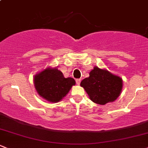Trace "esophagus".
<instances>
[{
  "label": "esophagus",
  "instance_id": "1",
  "mask_svg": "<svg viewBox=\"0 0 148 148\" xmlns=\"http://www.w3.org/2000/svg\"><path fill=\"white\" fill-rule=\"evenodd\" d=\"M80 79H77V80H76V84H77V85H79L80 84Z\"/></svg>",
  "mask_w": 148,
  "mask_h": 148
}]
</instances>
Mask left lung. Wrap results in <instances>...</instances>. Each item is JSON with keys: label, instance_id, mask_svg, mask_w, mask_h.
<instances>
[{"label": "left lung", "instance_id": "obj_1", "mask_svg": "<svg viewBox=\"0 0 148 148\" xmlns=\"http://www.w3.org/2000/svg\"><path fill=\"white\" fill-rule=\"evenodd\" d=\"M90 76L80 82L90 99L96 104L104 105L119 97L123 88V80L104 68L95 66Z\"/></svg>", "mask_w": 148, "mask_h": 148}]
</instances>
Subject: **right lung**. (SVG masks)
<instances>
[{"instance_id":"right-lung-1","label":"right lung","mask_w":148,"mask_h":148,"mask_svg":"<svg viewBox=\"0 0 148 148\" xmlns=\"http://www.w3.org/2000/svg\"><path fill=\"white\" fill-rule=\"evenodd\" d=\"M34 85L38 95L52 103L61 101L75 85L72 77H65L57 68L48 67L34 76Z\"/></svg>"}]
</instances>
